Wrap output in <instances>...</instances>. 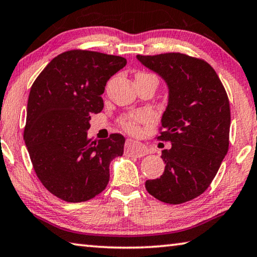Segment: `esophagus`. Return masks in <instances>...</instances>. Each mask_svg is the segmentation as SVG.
Instances as JSON below:
<instances>
[{"label":"esophagus","mask_w":257,"mask_h":257,"mask_svg":"<svg viewBox=\"0 0 257 257\" xmlns=\"http://www.w3.org/2000/svg\"><path fill=\"white\" fill-rule=\"evenodd\" d=\"M126 151L130 156L137 157V158H141L148 155L147 148L140 142H137L134 140H127L126 141Z\"/></svg>","instance_id":"34e87169"}]
</instances>
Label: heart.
<instances>
[{
	"label": "heart",
	"instance_id": "heart-1",
	"mask_svg": "<svg viewBox=\"0 0 257 257\" xmlns=\"http://www.w3.org/2000/svg\"><path fill=\"white\" fill-rule=\"evenodd\" d=\"M146 78H155L157 79L154 74L145 73V72H140L136 75V79H146ZM150 118V116L147 112H136V114H130L126 115L120 118V125L123 126V128L126 132L136 134L139 132V124L142 121H146Z\"/></svg>",
	"mask_w": 257,
	"mask_h": 257
}]
</instances>
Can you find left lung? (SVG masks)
<instances>
[{
	"label": "left lung",
	"mask_w": 257,
	"mask_h": 257,
	"mask_svg": "<svg viewBox=\"0 0 257 257\" xmlns=\"http://www.w3.org/2000/svg\"><path fill=\"white\" fill-rule=\"evenodd\" d=\"M168 85V105L157 140L169 141L160 178L146 182L154 197L168 204L195 199L210 186L229 148L230 106L209 63L181 53L137 55Z\"/></svg>",
	"instance_id": "obj_1"
}]
</instances>
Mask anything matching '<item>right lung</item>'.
I'll return each mask as SVG.
<instances>
[{"label": "right lung", "instance_id": "obj_1", "mask_svg": "<svg viewBox=\"0 0 257 257\" xmlns=\"http://www.w3.org/2000/svg\"><path fill=\"white\" fill-rule=\"evenodd\" d=\"M124 57L73 49L57 55L31 85L24 140L43 185L63 201L92 199L109 182L110 161L123 155L125 139H89L91 114L103 108L101 94Z\"/></svg>", "mask_w": 257, "mask_h": 257}]
</instances>
